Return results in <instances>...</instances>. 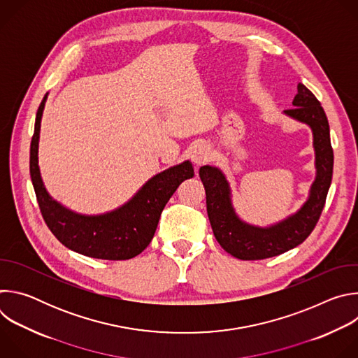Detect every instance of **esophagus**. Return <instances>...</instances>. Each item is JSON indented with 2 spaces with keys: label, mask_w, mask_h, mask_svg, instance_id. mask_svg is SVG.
I'll use <instances>...</instances> for the list:
<instances>
[{
  "label": "esophagus",
  "mask_w": 358,
  "mask_h": 358,
  "mask_svg": "<svg viewBox=\"0 0 358 358\" xmlns=\"http://www.w3.org/2000/svg\"><path fill=\"white\" fill-rule=\"evenodd\" d=\"M211 159V152L210 148L206 144H196L192 151H191V162L194 163V166L198 169L201 166H203L206 163H208Z\"/></svg>",
  "instance_id": "1"
}]
</instances>
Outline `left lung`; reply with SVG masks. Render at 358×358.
I'll list each match as a JSON object with an SVG mask.
<instances>
[{
	"label": "left lung",
	"mask_w": 358,
	"mask_h": 358,
	"mask_svg": "<svg viewBox=\"0 0 358 358\" xmlns=\"http://www.w3.org/2000/svg\"><path fill=\"white\" fill-rule=\"evenodd\" d=\"M292 105L294 108L283 113L312 129L316 167V178L310 187L309 198L294 214L269 227L250 225L235 213L225 174L213 166L199 169L214 235L218 243L238 259H266L296 248L312 234L323 211L334 162L329 122L320 101L303 83L297 85V94Z\"/></svg>",
	"instance_id": "obj_1"
}]
</instances>
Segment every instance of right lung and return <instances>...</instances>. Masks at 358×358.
Segmentation results:
<instances>
[{"label":"right lung","mask_w":358,"mask_h":358,"mask_svg":"<svg viewBox=\"0 0 358 358\" xmlns=\"http://www.w3.org/2000/svg\"><path fill=\"white\" fill-rule=\"evenodd\" d=\"M48 93L35 117L29 151V174L42 217L57 239L80 255L96 259L126 261L137 257L151 242L166 203L178 185L194 177L191 162L170 167L151 177L122 207L99 215L73 213L46 191L39 166L41 120Z\"/></svg>","instance_id":"add662e5"}]
</instances>
